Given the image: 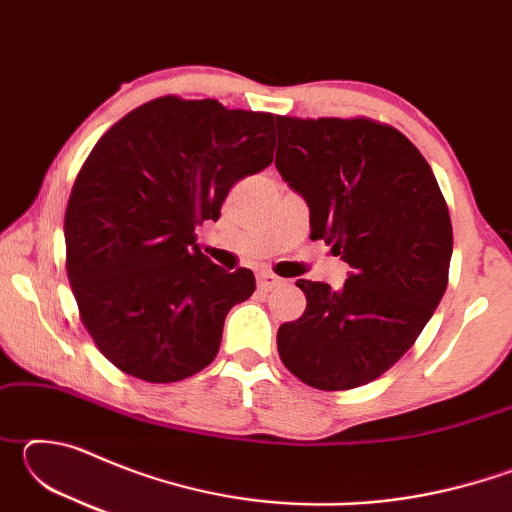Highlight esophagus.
<instances>
[{
  "mask_svg": "<svg viewBox=\"0 0 512 512\" xmlns=\"http://www.w3.org/2000/svg\"><path fill=\"white\" fill-rule=\"evenodd\" d=\"M280 284H282V280L273 273H262L257 277V287L262 291H273V289L280 287Z\"/></svg>",
  "mask_w": 512,
  "mask_h": 512,
  "instance_id": "34e87169",
  "label": "esophagus"
}]
</instances>
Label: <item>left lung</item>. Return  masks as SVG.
Returning a JSON list of instances; mask_svg holds the SVG:
<instances>
[{
    "mask_svg": "<svg viewBox=\"0 0 512 512\" xmlns=\"http://www.w3.org/2000/svg\"><path fill=\"white\" fill-rule=\"evenodd\" d=\"M275 167L352 273L341 289L298 280L307 309L277 329L284 366L320 391H348L395 366L443 300L452 221L422 153L368 117H277Z\"/></svg>",
    "mask_w": 512,
    "mask_h": 512,
    "instance_id": "8db88e82",
    "label": "left lung"
}]
</instances>
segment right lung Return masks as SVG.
Listing matches in <instances>:
<instances>
[{"instance_id":"right-lung-1","label":"right lung","mask_w":512,"mask_h":512,"mask_svg":"<svg viewBox=\"0 0 512 512\" xmlns=\"http://www.w3.org/2000/svg\"><path fill=\"white\" fill-rule=\"evenodd\" d=\"M277 117L160 97L94 146L65 212L67 277L92 341L126 375L171 384L210 366L255 275L212 264L196 225L273 162Z\"/></svg>"}]
</instances>
